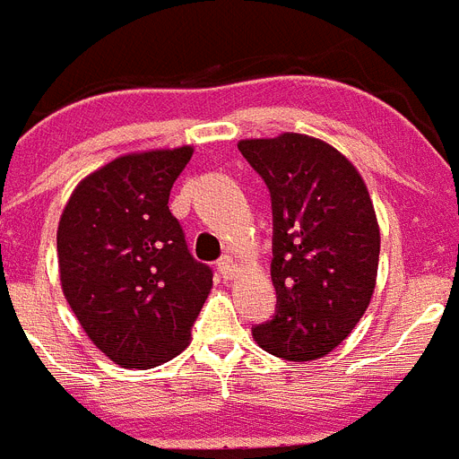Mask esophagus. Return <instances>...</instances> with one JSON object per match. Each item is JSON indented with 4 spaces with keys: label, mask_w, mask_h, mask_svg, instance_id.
Listing matches in <instances>:
<instances>
[{
    "label": "esophagus",
    "mask_w": 459,
    "mask_h": 459,
    "mask_svg": "<svg viewBox=\"0 0 459 459\" xmlns=\"http://www.w3.org/2000/svg\"><path fill=\"white\" fill-rule=\"evenodd\" d=\"M218 272H221V276L225 278V281H230V278H234V273L238 272V264L234 257L225 255L222 260H218Z\"/></svg>",
    "instance_id": "esophagus-1"
}]
</instances>
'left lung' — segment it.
Instances as JSON below:
<instances>
[{"instance_id": "left-lung-1", "label": "left lung", "mask_w": 459, "mask_h": 459, "mask_svg": "<svg viewBox=\"0 0 459 459\" xmlns=\"http://www.w3.org/2000/svg\"><path fill=\"white\" fill-rule=\"evenodd\" d=\"M272 195L276 313L253 339L276 358L308 362L334 351L369 307L381 232L362 176L307 134L238 141Z\"/></svg>"}]
</instances>
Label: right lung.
Segmentation results:
<instances>
[{"instance_id":"right-lung-1","label":"right lung","mask_w":459,"mask_h":459,"mask_svg":"<svg viewBox=\"0 0 459 459\" xmlns=\"http://www.w3.org/2000/svg\"><path fill=\"white\" fill-rule=\"evenodd\" d=\"M190 158L192 146L116 158L78 183L57 225L62 292L90 342L125 369L186 351L213 285L169 211Z\"/></svg>"}]
</instances>
